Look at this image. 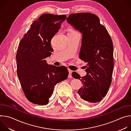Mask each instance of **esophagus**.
<instances>
[{"label": "esophagus", "mask_w": 131, "mask_h": 131, "mask_svg": "<svg viewBox=\"0 0 131 131\" xmlns=\"http://www.w3.org/2000/svg\"><path fill=\"white\" fill-rule=\"evenodd\" d=\"M68 71H69V76H68L69 78H72V75H71V73H72V70H70V69H68Z\"/></svg>", "instance_id": "esophagus-1"}]
</instances>
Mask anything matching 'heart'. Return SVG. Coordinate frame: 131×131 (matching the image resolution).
<instances>
[{
    "mask_svg": "<svg viewBox=\"0 0 131 131\" xmlns=\"http://www.w3.org/2000/svg\"><path fill=\"white\" fill-rule=\"evenodd\" d=\"M78 32L74 29L73 27H69L67 30V34H76Z\"/></svg>",
    "mask_w": 131,
    "mask_h": 131,
    "instance_id": "1",
    "label": "heart"
}]
</instances>
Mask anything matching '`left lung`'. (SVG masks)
I'll return each instance as SVG.
<instances>
[{
  "mask_svg": "<svg viewBox=\"0 0 131 131\" xmlns=\"http://www.w3.org/2000/svg\"><path fill=\"white\" fill-rule=\"evenodd\" d=\"M67 21L82 33L79 58L87 63V74L81 77L76 72H72V77L80 80L82 84L78 91L80 99L89 103L99 102L106 96L111 83L114 64L113 41L95 14L72 13Z\"/></svg>",
  "mask_w": 131,
  "mask_h": 131,
  "instance_id": "8db88e82",
  "label": "left lung"
}]
</instances>
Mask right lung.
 <instances>
[{
    "mask_svg": "<svg viewBox=\"0 0 131 131\" xmlns=\"http://www.w3.org/2000/svg\"><path fill=\"white\" fill-rule=\"evenodd\" d=\"M66 18L65 14L41 15L30 25L18 45L17 74L25 96L34 104H48L55 85L68 76L65 66L49 65L45 60L53 50L52 38Z\"/></svg>",
    "mask_w": 131,
    "mask_h": 131,
    "instance_id": "1",
    "label": "right lung"
}]
</instances>
